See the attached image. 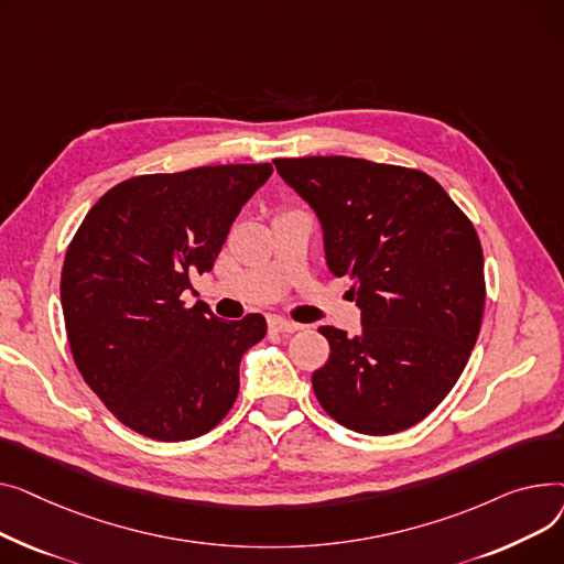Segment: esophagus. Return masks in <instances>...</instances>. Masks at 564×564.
Returning a JSON list of instances; mask_svg holds the SVG:
<instances>
[{
  "instance_id": "34e87169",
  "label": "esophagus",
  "mask_w": 564,
  "mask_h": 564,
  "mask_svg": "<svg viewBox=\"0 0 564 564\" xmlns=\"http://www.w3.org/2000/svg\"><path fill=\"white\" fill-rule=\"evenodd\" d=\"M271 327L275 329V333H284V335H291V333H297V329H303L301 323H293L284 316H273L271 318Z\"/></svg>"
}]
</instances>
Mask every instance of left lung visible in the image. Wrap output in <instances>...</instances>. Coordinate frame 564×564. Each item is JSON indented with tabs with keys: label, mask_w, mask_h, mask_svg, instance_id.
<instances>
[{
	"label": "left lung",
	"mask_w": 564,
	"mask_h": 564,
	"mask_svg": "<svg viewBox=\"0 0 564 564\" xmlns=\"http://www.w3.org/2000/svg\"><path fill=\"white\" fill-rule=\"evenodd\" d=\"M314 209L327 269L352 280L361 329L323 325L312 376L321 408L361 435H393L433 412L465 371L485 310L471 220L430 175L352 156L275 159Z\"/></svg>",
	"instance_id": "8db88e82"
}]
</instances>
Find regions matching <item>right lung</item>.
<instances>
[{
  "mask_svg": "<svg viewBox=\"0 0 564 564\" xmlns=\"http://www.w3.org/2000/svg\"><path fill=\"white\" fill-rule=\"evenodd\" d=\"M271 163L141 175L107 191L79 225L61 305L79 373L113 416L156 442L195 440L231 410L239 364L267 318L186 307L191 275L214 269Z\"/></svg>",
  "mask_w": 564,
  "mask_h": 564,
  "instance_id": "right-lung-1",
  "label": "right lung"
}]
</instances>
